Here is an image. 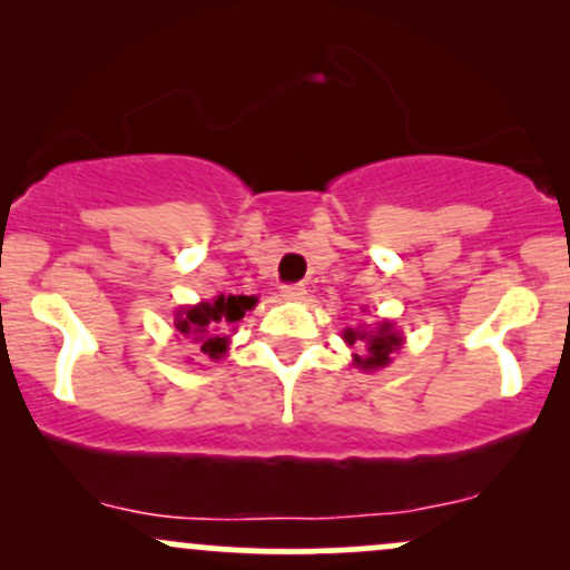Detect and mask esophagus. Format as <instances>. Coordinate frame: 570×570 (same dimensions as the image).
I'll list each match as a JSON object with an SVG mask.
<instances>
[{"mask_svg": "<svg viewBox=\"0 0 570 570\" xmlns=\"http://www.w3.org/2000/svg\"><path fill=\"white\" fill-rule=\"evenodd\" d=\"M307 294L305 284H284L281 286V297L284 299H303Z\"/></svg>", "mask_w": 570, "mask_h": 570, "instance_id": "34e87169", "label": "esophagus"}]
</instances>
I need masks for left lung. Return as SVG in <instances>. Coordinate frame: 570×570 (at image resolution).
<instances>
[{
	"label": "left lung",
	"instance_id": "1",
	"mask_svg": "<svg viewBox=\"0 0 570 570\" xmlns=\"http://www.w3.org/2000/svg\"><path fill=\"white\" fill-rule=\"evenodd\" d=\"M345 343H356V340H367V348L370 353L367 356H356L353 358V364H358V367L364 370H377V367H385V364L391 362V353H394L399 345H402V337L396 335L394 330H391V324H381V330L375 332V335H367V332H358V330H345L343 332Z\"/></svg>",
	"mask_w": 570,
	"mask_h": 570
}]
</instances>
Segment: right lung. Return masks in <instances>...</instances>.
I'll return each instance as SVG.
<instances>
[{
  "label": "right lung",
  "instance_id": "right-lung-1",
  "mask_svg": "<svg viewBox=\"0 0 570 570\" xmlns=\"http://www.w3.org/2000/svg\"><path fill=\"white\" fill-rule=\"evenodd\" d=\"M257 299L254 297H244V294H219L214 303H200L195 307H185V311L176 316V330L181 335L193 337L195 343H200V351L206 356L219 358L222 353L227 351V335L225 330H230L246 316V311H252Z\"/></svg>",
  "mask_w": 570,
  "mask_h": 570
}]
</instances>
